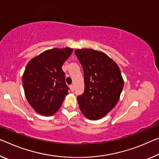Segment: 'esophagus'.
I'll list each match as a JSON object with an SVG mask.
<instances>
[{
  "mask_svg": "<svg viewBox=\"0 0 159 159\" xmlns=\"http://www.w3.org/2000/svg\"><path fill=\"white\" fill-rule=\"evenodd\" d=\"M70 90H71V91L73 92L74 90V85L73 84H71L70 85Z\"/></svg>",
  "mask_w": 159,
  "mask_h": 159,
  "instance_id": "1",
  "label": "esophagus"
}]
</instances>
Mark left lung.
Returning a JSON list of instances; mask_svg holds the SVG:
<instances>
[{
    "mask_svg": "<svg viewBox=\"0 0 159 159\" xmlns=\"http://www.w3.org/2000/svg\"><path fill=\"white\" fill-rule=\"evenodd\" d=\"M84 73L85 91L78 96L80 111L91 120L105 117L119 101L124 80L118 65L102 52L76 49Z\"/></svg>",
    "mask_w": 159,
    "mask_h": 159,
    "instance_id": "obj_1",
    "label": "left lung"
}]
</instances>
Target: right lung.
I'll return each mask as SVG.
<instances>
[{"instance_id":"obj_1","label":"right lung","mask_w":159,"mask_h":159,"mask_svg":"<svg viewBox=\"0 0 159 159\" xmlns=\"http://www.w3.org/2000/svg\"><path fill=\"white\" fill-rule=\"evenodd\" d=\"M72 52L69 47L48 49L27 64L22 75L25 95L29 104L39 114L54 115L69 93L62 65Z\"/></svg>"}]
</instances>
